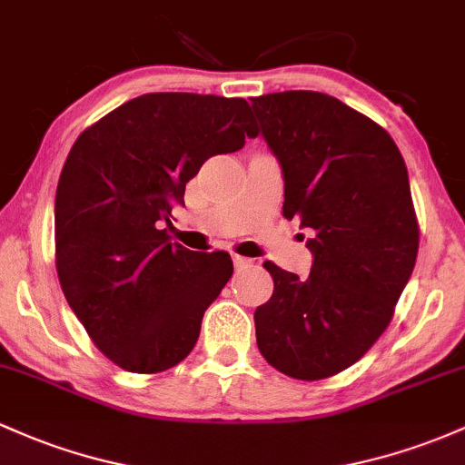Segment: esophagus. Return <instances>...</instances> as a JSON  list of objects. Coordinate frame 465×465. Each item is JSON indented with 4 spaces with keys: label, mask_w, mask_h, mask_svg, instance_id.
Here are the masks:
<instances>
[{
    "label": "esophagus",
    "mask_w": 465,
    "mask_h": 465,
    "mask_svg": "<svg viewBox=\"0 0 465 465\" xmlns=\"http://www.w3.org/2000/svg\"><path fill=\"white\" fill-rule=\"evenodd\" d=\"M232 260H233V267L236 269H242V267H247V264H252V260L244 258V256H238V253H233Z\"/></svg>",
    "instance_id": "1"
}]
</instances>
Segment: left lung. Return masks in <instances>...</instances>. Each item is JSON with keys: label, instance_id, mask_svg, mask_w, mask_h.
<instances>
[{"label": "left lung", "instance_id": "obj_1", "mask_svg": "<svg viewBox=\"0 0 465 465\" xmlns=\"http://www.w3.org/2000/svg\"><path fill=\"white\" fill-rule=\"evenodd\" d=\"M278 158L282 212L309 229L307 280L264 262L273 295L256 309L264 360L295 380L355 364L389 326L415 267L420 229L406 163L389 132L311 90L252 99Z\"/></svg>", "mask_w": 465, "mask_h": 465}]
</instances>
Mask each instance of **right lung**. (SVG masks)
<instances>
[{
    "label": "right lung",
    "instance_id": "obj_1",
    "mask_svg": "<svg viewBox=\"0 0 465 465\" xmlns=\"http://www.w3.org/2000/svg\"><path fill=\"white\" fill-rule=\"evenodd\" d=\"M244 99L152 92L74 141L54 196L57 275L101 353L161 373L192 353L203 315L232 278L229 253H196L163 224L209 156L256 136Z\"/></svg>",
    "mask_w": 465,
    "mask_h": 465
}]
</instances>
